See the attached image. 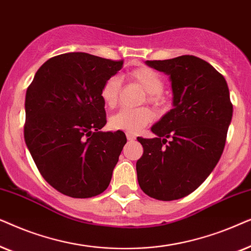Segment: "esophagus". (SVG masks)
Here are the masks:
<instances>
[{
	"instance_id": "34e87169",
	"label": "esophagus",
	"mask_w": 251,
	"mask_h": 251,
	"mask_svg": "<svg viewBox=\"0 0 251 251\" xmlns=\"http://www.w3.org/2000/svg\"><path fill=\"white\" fill-rule=\"evenodd\" d=\"M126 138H127L128 141H133V140H135V135L129 132H126Z\"/></svg>"
}]
</instances>
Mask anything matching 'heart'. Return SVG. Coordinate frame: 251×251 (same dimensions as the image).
<instances>
[{
	"label": "heart",
	"instance_id": "obj_1",
	"mask_svg": "<svg viewBox=\"0 0 251 251\" xmlns=\"http://www.w3.org/2000/svg\"><path fill=\"white\" fill-rule=\"evenodd\" d=\"M131 81L138 83L146 91V98L143 101L160 108L165 104V98L163 95L164 81L152 69L141 66L132 70L127 75ZM122 83L118 76L113 75L105 80L101 88V99L108 108H115L118 103ZM153 120V112L147 106L136 109H123L110 118V126L116 131H125L136 133Z\"/></svg>",
	"mask_w": 251,
	"mask_h": 251
}]
</instances>
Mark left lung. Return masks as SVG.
Here are the masks:
<instances>
[{
	"label": "left lung",
	"mask_w": 251,
	"mask_h": 251,
	"mask_svg": "<svg viewBox=\"0 0 251 251\" xmlns=\"http://www.w3.org/2000/svg\"><path fill=\"white\" fill-rule=\"evenodd\" d=\"M147 64L170 75L175 106L151 127L157 138H138V181L150 198L173 201L193 193L215 169L233 104L225 78L201 58L182 55Z\"/></svg>",
	"instance_id": "8db88e82"
}]
</instances>
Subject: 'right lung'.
<instances>
[{
	"instance_id": "obj_1",
	"label": "right lung",
	"mask_w": 251,
	"mask_h": 251,
	"mask_svg": "<svg viewBox=\"0 0 251 251\" xmlns=\"http://www.w3.org/2000/svg\"><path fill=\"white\" fill-rule=\"evenodd\" d=\"M123 64L62 53L42 64L26 91V146L43 179L70 198L104 192L127 141L120 131H100L106 124L101 88Z\"/></svg>"
}]
</instances>
